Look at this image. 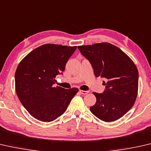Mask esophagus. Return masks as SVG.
I'll use <instances>...</instances> for the list:
<instances>
[{"label": "esophagus", "instance_id": "34e87169", "mask_svg": "<svg viewBox=\"0 0 151 151\" xmlns=\"http://www.w3.org/2000/svg\"><path fill=\"white\" fill-rule=\"evenodd\" d=\"M80 92L81 93V94H83V95H86L89 93L88 91H84V90H80Z\"/></svg>", "mask_w": 151, "mask_h": 151}]
</instances>
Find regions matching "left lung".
I'll use <instances>...</instances> for the list:
<instances>
[{
	"mask_svg": "<svg viewBox=\"0 0 151 151\" xmlns=\"http://www.w3.org/2000/svg\"><path fill=\"white\" fill-rule=\"evenodd\" d=\"M87 58L96 77L104 78L103 93L93 92L96 98L91 112L104 122L122 117L132 107L138 94V71L133 61L118 47L104 42L78 46Z\"/></svg>",
	"mask_w": 151,
	"mask_h": 151,
	"instance_id": "8db88e82",
	"label": "left lung"
}]
</instances>
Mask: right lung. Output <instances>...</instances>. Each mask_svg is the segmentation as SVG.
<instances>
[{
    "mask_svg": "<svg viewBox=\"0 0 151 151\" xmlns=\"http://www.w3.org/2000/svg\"><path fill=\"white\" fill-rule=\"evenodd\" d=\"M77 49L47 43L33 49L22 59L14 75L15 90L20 102L35 119L49 122L65 112L76 88L53 87L55 77L65 70L68 59Z\"/></svg>",
    "mask_w": 151,
    "mask_h": 151,
    "instance_id": "1",
    "label": "right lung"
}]
</instances>
